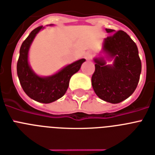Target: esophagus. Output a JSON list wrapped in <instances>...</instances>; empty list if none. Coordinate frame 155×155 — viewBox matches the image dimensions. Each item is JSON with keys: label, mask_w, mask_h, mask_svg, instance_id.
Instances as JSON below:
<instances>
[{"label": "esophagus", "mask_w": 155, "mask_h": 155, "mask_svg": "<svg viewBox=\"0 0 155 155\" xmlns=\"http://www.w3.org/2000/svg\"><path fill=\"white\" fill-rule=\"evenodd\" d=\"M84 58H85L87 60H91V58H92V53H91V51H87V52H85V54H84Z\"/></svg>", "instance_id": "obj_1"}]
</instances>
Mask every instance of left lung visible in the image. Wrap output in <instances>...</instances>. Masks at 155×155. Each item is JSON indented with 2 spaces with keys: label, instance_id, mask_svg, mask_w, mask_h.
Masks as SVG:
<instances>
[{
  "label": "left lung",
  "instance_id": "1",
  "mask_svg": "<svg viewBox=\"0 0 155 155\" xmlns=\"http://www.w3.org/2000/svg\"><path fill=\"white\" fill-rule=\"evenodd\" d=\"M111 34L104 42L103 50L113 65H106L104 58L95 59V69L91 84L95 94L104 101L119 104L134 93L139 84L142 63L136 44L124 31L106 28Z\"/></svg>",
  "mask_w": 155,
  "mask_h": 155
}]
</instances>
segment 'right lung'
I'll list each match as a JSON object with an SVG mask.
<instances>
[{
  "instance_id": "1",
  "label": "right lung",
  "mask_w": 155,
  "mask_h": 155,
  "mask_svg": "<svg viewBox=\"0 0 155 155\" xmlns=\"http://www.w3.org/2000/svg\"><path fill=\"white\" fill-rule=\"evenodd\" d=\"M40 26L32 30L21 45L16 71L24 91L31 99L43 104H50L61 98L66 93L69 80L80 70L85 59H81L68 65L55 75L48 77H40L34 73L28 62V53L30 45L39 31Z\"/></svg>"
}]
</instances>
